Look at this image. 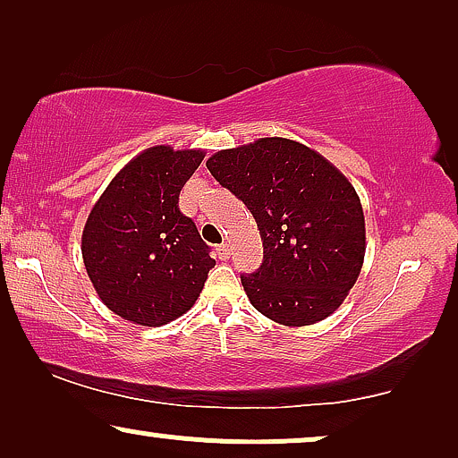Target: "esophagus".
<instances>
[{
  "label": "esophagus",
  "mask_w": 458,
  "mask_h": 458,
  "mask_svg": "<svg viewBox=\"0 0 458 458\" xmlns=\"http://www.w3.org/2000/svg\"><path fill=\"white\" fill-rule=\"evenodd\" d=\"M216 254H218V259H221V260H227L229 256H231V246H229V243H221V246L216 248Z\"/></svg>",
  "instance_id": "esophagus-1"
}]
</instances>
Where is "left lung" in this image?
<instances>
[{
	"label": "left lung",
	"instance_id": "left-lung-1",
	"mask_svg": "<svg viewBox=\"0 0 458 458\" xmlns=\"http://www.w3.org/2000/svg\"><path fill=\"white\" fill-rule=\"evenodd\" d=\"M206 166L259 225L262 265L242 275L254 309L287 327L329 317L365 260V215L350 181L284 137L221 149Z\"/></svg>",
	"mask_w": 458,
	"mask_h": 458
}]
</instances>
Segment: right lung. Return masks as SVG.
Listing matches in <instances>:
<instances>
[{"label": "right lung", "mask_w": 458, "mask_h": 458, "mask_svg": "<svg viewBox=\"0 0 458 458\" xmlns=\"http://www.w3.org/2000/svg\"><path fill=\"white\" fill-rule=\"evenodd\" d=\"M204 160L202 149L156 146L106 187L83 229L85 268L118 317L158 327L183 315L215 267L179 193Z\"/></svg>", "instance_id": "add662e5"}]
</instances>
